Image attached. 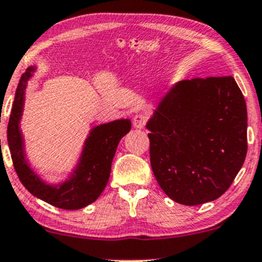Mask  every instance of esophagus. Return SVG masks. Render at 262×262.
Returning a JSON list of instances; mask_svg holds the SVG:
<instances>
[{
	"mask_svg": "<svg viewBox=\"0 0 262 262\" xmlns=\"http://www.w3.org/2000/svg\"><path fill=\"white\" fill-rule=\"evenodd\" d=\"M134 127L136 128H143L144 125H146V116L142 115V114H138L134 118Z\"/></svg>",
	"mask_w": 262,
	"mask_h": 262,
	"instance_id": "esophagus-1",
	"label": "esophagus"
}]
</instances>
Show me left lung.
Segmentation results:
<instances>
[{
	"mask_svg": "<svg viewBox=\"0 0 262 262\" xmlns=\"http://www.w3.org/2000/svg\"><path fill=\"white\" fill-rule=\"evenodd\" d=\"M247 127V104L232 76L177 83L147 122L163 191L186 206L222 196L244 164Z\"/></svg>",
	"mask_w": 262,
	"mask_h": 262,
	"instance_id": "8db88e82",
	"label": "left lung"
}]
</instances>
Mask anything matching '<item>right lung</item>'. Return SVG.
I'll return each instance as SVG.
<instances>
[{"label":"right lung","instance_id":"obj_1","mask_svg":"<svg viewBox=\"0 0 262 262\" xmlns=\"http://www.w3.org/2000/svg\"><path fill=\"white\" fill-rule=\"evenodd\" d=\"M33 71L30 67L20 77L8 121L7 140L15 173L28 191L38 199L62 210H79L94 202L105 189L118 144L131 130V121L121 119L94 127L85 141L78 165L70 180L60 185H48L27 164L19 130L24 91Z\"/></svg>","mask_w":262,"mask_h":262}]
</instances>
